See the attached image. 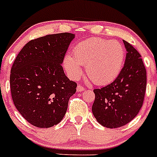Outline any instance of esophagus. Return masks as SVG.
<instances>
[{
    "mask_svg": "<svg viewBox=\"0 0 157 157\" xmlns=\"http://www.w3.org/2000/svg\"><path fill=\"white\" fill-rule=\"evenodd\" d=\"M84 90H85V88H84L82 86L78 85V86H77V91H78V92H82V91H84Z\"/></svg>",
    "mask_w": 157,
    "mask_h": 157,
    "instance_id": "34e87169",
    "label": "esophagus"
}]
</instances>
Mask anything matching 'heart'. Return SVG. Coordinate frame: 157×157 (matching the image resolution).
<instances>
[{
  "instance_id": "1",
  "label": "heart",
  "mask_w": 157,
  "mask_h": 157,
  "mask_svg": "<svg viewBox=\"0 0 157 157\" xmlns=\"http://www.w3.org/2000/svg\"><path fill=\"white\" fill-rule=\"evenodd\" d=\"M124 61V50L119 41L91 37L78 44L72 50V56H66L63 66L72 78L82 73L86 66V75L96 85L110 83L121 71Z\"/></svg>"
}]
</instances>
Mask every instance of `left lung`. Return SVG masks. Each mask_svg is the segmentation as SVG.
Here are the masks:
<instances>
[{
  "label": "left lung",
  "instance_id": "left-lung-1",
  "mask_svg": "<svg viewBox=\"0 0 157 157\" xmlns=\"http://www.w3.org/2000/svg\"><path fill=\"white\" fill-rule=\"evenodd\" d=\"M127 50L125 63L109 85L95 89L92 112L100 124L108 128L123 127L135 117L143 105L146 70L141 56L123 40Z\"/></svg>",
  "mask_w": 157,
  "mask_h": 157
}]
</instances>
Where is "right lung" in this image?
I'll use <instances>...</instances> for the list:
<instances>
[{
    "label": "right lung",
    "instance_id": "1",
    "mask_svg": "<svg viewBox=\"0 0 157 157\" xmlns=\"http://www.w3.org/2000/svg\"><path fill=\"white\" fill-rule=\"evenodd\" d=\"M71 33L48 34L31 40L16 56L10 74L11 94L16 109L34 127L48 128L63 120L77 84L61 66Z\"/></svg>",
    "mask_w": 157,
    "mask_h": 157
}]
</instances>
